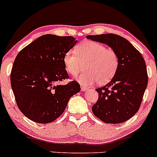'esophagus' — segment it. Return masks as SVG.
<instances>
[{"label": "esophagus", "instance_id": "esophagus-1", "mask_svg": "<svg viewBox=\"0 0 157 157\" xmlns=\"http://www.w3.org/2000/svg\"><path fill=\"white\" fill-rule=\"evenodd\" d=\"M81 90H82V91H87L88 90H89V88H88L87 87H86V86L81 85Z\"/></svg>", "mask_w": 157, "mask_h": 157}]
</instances>
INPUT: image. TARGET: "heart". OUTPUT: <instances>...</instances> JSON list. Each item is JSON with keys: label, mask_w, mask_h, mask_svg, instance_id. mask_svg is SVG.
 <instances>
[{"label": "heart", "mask_w": 157, "mask_h": 157, "mask_svg": "<svg viewBox=\"0 0 157 157\" xmlns=\"http://www.w3.org/2000/svg\"><path fill=\"white\" fill-rule=\"evenodd\" d=\"M75 52L68 51L64 54V64L67 72L77 75L86 63L87 70L76 78L83 84L108 83L115 76L119 67V57L115 51L106 46L92 40H84L75 47Z\"/></svg>", "instance_id": "obj_1"}]
</instances>
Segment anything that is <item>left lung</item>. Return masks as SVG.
<instances>
[{
  "label": "left lung",
  "mask_w": 157,
  "mask_h": 157,
  "mask_svg": "<svg viewBox=\"0 0 157 157\" xmlns=\"http://www.w3.org/2000/svg\"><path fill=\"white\" fill-rule=\"evenodd\" d=\"M87 38L111 47L119 61L112 80L96 89L98 98L92 107L93 114L108 124L124 122L135 115L142 103L148 79L145 60L128 40L120 36L102 34Z\"/></svg>",
  "instance_id": "1"
}]
</instances>
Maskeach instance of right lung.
<instances>
[{"mask_svg":"<svg viewBox=\"0 0 157 157\" xmlns=\"http://www.w3.org/2000/svg\"><path fill=\"white\" fill-rule=\"evenodd\" d=\"M76 42L72 36L44 35L17 55L10 82L17 107L29 119L42 124L55 121L81 90L76 81L59 84L69 78L63 59Z\"/></svg>","mask_w":157,"mask_h":157,"instance_id":"1","label":"right lung"}]
</instances>
